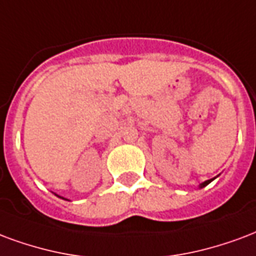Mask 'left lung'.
Here are the masks:
<instances>
[{
  "label": "left lung",
  "instance_id": "1",
  "mask_svg": "<svg viewBox=\"0 0 256 256\" xmlns=\"http://www.w3.org/2000/svg\"><path fill=\"white\" fill-rule=\"evenodd\" d=\"M213 180V179H210V180H206V182H204V183H202V184H200V187H205V186H208V184H209L210 182Z\"/></svg>",
  "mask_w": 256,
  "mask_h": 256
}]
</instances>
